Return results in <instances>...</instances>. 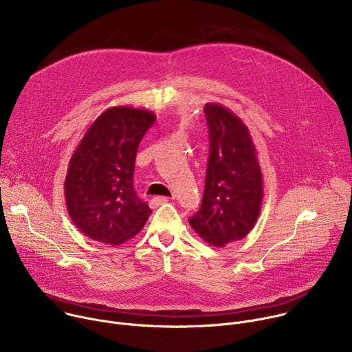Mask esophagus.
<instances>
[{"instance_id": "obj_1", "label": "esophagus", "mask_w": 352, "mask_h": 352, "mask_svg": "<svg viewBox=\"0 0 352 352\" xmlns=\"http://www.w3.org/2000/svg\"><path fill=\"white\" fill-rule=\"evenodd\" d=\"M168 202V197L166 196H155L152 200H150V206L152 208H159L160 205H164Z\"/></svg>"}]
</instances>
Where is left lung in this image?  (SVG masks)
<instances>
[{"label": "left lung", "instance_id": "8db88e82", "mask_svg": "<svg viewBox=\"0 0 352 352\" xmlns=\"http://www.w3.org/2000/svg\"><path fill=\"white\" fill-rule=\"evenodd\" d=\"M210 152L202 205L189 219L195 232L213 246L246 236L261 214L263 178L248 126L217 103L205 106Z\"/></svg>", "mask_w": 352, "mask_h": 352}]
</instances>
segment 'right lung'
<instances>
[{
  "label": "right lung",
  "mask_w": 352,
  "mask_h": 352,
  "mask_svg": "<svg viewBox=\"0 0 352 352\" xmlns=\"http://www.w3.org/2000/svg\"><path fill=\"white\" fill-rule=\"evenodd\" d=\"M156 121L152 111L110 107L87 128L69 160L64 184L69 217L93 241L121 245L152 210L133 188L138 146Z\"/></svg>",
  "instance_id": "obj_1"
}]
</instances>
